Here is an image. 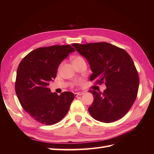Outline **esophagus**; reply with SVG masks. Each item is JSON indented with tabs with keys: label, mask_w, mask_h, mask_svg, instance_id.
<instances>
[{
	"label": "esophagus",
	"mask_w": 154,
	"mask_h": 154,
	"mask_svg": "<svg viewBox=\"0 0 154 154\" xmlns=\"http://www.w3.org/2000/svg\"><path fill=\"white\" fill-rule=\"evenodd\" d=\"M84 94L83 92H79V93H75V97H77V96H81L83 95V94Z\"/></svg>",
	"instance_id": "1"
}]
</instances>
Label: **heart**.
<instances>
[{
	"label": "heart",
	"mask_w": 154,
	"mask_h": 154,
	"mask_svg": "<svg viewBox=\"0 0 154 154\" xmlns=\"http://www.w3.org/2000/svg\"><path fill=\"white\" fill-rule=\"evenodd\" d=\"M71 61H72V63H79V62L84 61V59L82 57L77 55V56H75V57H73V58H72Z\"/></svg>",
	"instance_id": "heart-1"
}]
</instances>
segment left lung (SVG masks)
I'll list each match as a JSON object with an SVG mask.
<instances>
[{
	"label": "left lung",
	"mask_w": 154,
	"mask_h": 154,
	"mask_svg": "<svg viewBox=\"0 0 154 154\" xmlns=\"http://www.w3.org/2000/svg\"><path fill=\"white\" fill-rule=\"evenodd\" d=\"M72 45L89 62L93 72L90 81L106 87L103 93L90 91L94 97L88 109L91 115L106 123L121 119L132 107L138 91V73L131 57L106 42Z\"/></svg>",
	"instance_id": "1"
}]
</instances>
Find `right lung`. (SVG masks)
Masks as SVG:
<instances>
[{
    "instance_id": "1",
    "label": "right lung",
    "mask_w": 154,
    "mask_h": 154,
    "mask_svg": "<svg viewBox=\"0 0 154 154\" xmlns=\"http://www.w3.org/2000/svg\"><path fill=\"white\" fill-rule=\"evenodd\" d=\"M75 49L69 45L40 48L22 59L16 72L15 91L24 110L35 120L52 125L63 119L75 99L65 91L58 95L48 88L59 65Z\"/></svg>"
}]
</instances>
